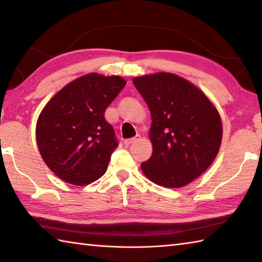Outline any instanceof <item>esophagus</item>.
<instances>
[{
    "mask_svg": "<svg viewBox=\"0 0 262 262\" xmlns=\"http://www.w3.org/2000/svg\"><path fill=\"white\" fill-rule=\"evenodd\" d=\"M138 140H140V135H137L135 137H132V138H127V140L124 141V144L128 146V145H130V144L136 143Z\"/></svg>",
    "mask_w": 262,
    "mask_h": 262,
    "instance_id": "1",
    "label": "esophagus"
}]
</instances>
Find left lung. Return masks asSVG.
Here are the masks:
<instances>
[{
  "label": "left lung",
  "instance_id": "left-lung-1",
  "mask_svg": "<svg viewBox=\"0 0 262 262\" xmlns=\"http://www.w3.org/2000/svg\"><path fill=\"white\" fill-rule=\"evenodd\" d=\"M152 116V157L141 164L159 186L188 185L209 168L222 142V122L208 98L182 77L158 73L135 77Z\"/></svg>",
  "mask_w": 262,
  "mask_h": 262
}]
</instances>
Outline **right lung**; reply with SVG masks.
Returning a JSON list of instances; mask_svg holds the SVG:
<instances>
[{"label":"right lung","mask_w":262,"mask_h":262,"mask_svg":"<svg viewBox=\"0 0 262 262\" xmlns=\"http://www.w3.org/2000/svg\"><path fill=\"white\" fill-rule=\"evenodd\" d=\"M126 81L91 73L69 83L42 109L36 127L39 152L55 174L72 185H89L107 171L118 146L104 111Z\"/></svg>","instance_id":"right-lung-1"}]
</instances>
